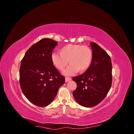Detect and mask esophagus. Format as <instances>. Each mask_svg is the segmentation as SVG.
Instances as JSON below:
<instances>
[{
  "instance_id": "obj_1",
  "label": "esophagus",
  "mask_w": 134,
  "mask_h": 134,
  "mask_svg": "<svg viewBox=\"0 0 134 134\" xmlns=\"http://www.w3.org/2000/svg\"><path fill=\"white\" fill-rule=\"evenodd\" d=\"M71 80V78H69V77H65V82H69Z\"/></svg>"
}]
</instances>
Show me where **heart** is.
Wrapping results in <instances>:
<instances>
[{
    "instance_id": "b5f03b06",
    "label": "heart",
    "mask_w": 134,
    "mask_h": 134,
    "mask_svg": "<svg viewBox=\"0 0 134 134\" xmlns=\"http://www.w3.org/2000/svg\"><path fill=\"white\" fill-rule=\"evenodd\" d=\"M59 54L51 56L52 64L57 69L63 71L68 65L70 66L63 72L65 75H72L76 72L86 71L92 64L93 52L90 47L78 44H68L59 50Z\"/></svg>"
}]
</instances>
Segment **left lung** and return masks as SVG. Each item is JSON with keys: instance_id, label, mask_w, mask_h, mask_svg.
Returning <instances> with one entry per match:
<instances>
[{"instance_id": "obj_1", "label": "left lung", "mask_w": 134, "mask_h": 134, "mask_svg": "<svg viewBox=\"0 0 134 134\" xmlns=\"http://www.w3.org/2000/svg\"><path fill=\"white\" fill-rule=\"evenodd\" d=\"M93 52L91 66L83 74L72 78L76 83L72 94L76 102L85 107L99 104L106 97L112 84L111 59L103 48L90 43Z\"/></svg>"}]
</instances>
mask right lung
Listing matches in <instances>:
<instances>
[{
    "label": "right lung",
    "instance_id": "right-lung-1",
    "mask_svg": "<svg viewBox=\"0 0 134 134\" xmlns=\"http://www.w3.org/2000/svg\"><path fill=\"white\" fill-rule=\"evenodd\" d=\"M58 42L43 38L28 49L22 60L19 83L28 100L38 107L50 104L65 83L64 76L52 63L51 56Z\"/></svg>",
    "mask_w": 134,
    "mask_h": 134
}]
</instances>
